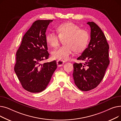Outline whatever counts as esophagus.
Listing matches in <instances>:
<instances>
[{"label":"esophagus","instance_id":"1","mask_svg":"<svg viewBox=\"0 0 121 121\" xmlns=\"http://www.w3.org/2000/svg\"><path fill=\"white\" fill-rule=\"evenodd\" d=\"M65 63V62L62 60H58L57 61V65L58 67H61Z\"/></svg>","mask_w":121,"mask_h":121}]
</instances>
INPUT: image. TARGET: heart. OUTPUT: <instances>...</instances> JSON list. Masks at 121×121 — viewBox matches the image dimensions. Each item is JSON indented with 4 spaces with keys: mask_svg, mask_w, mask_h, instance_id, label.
I'll use <instances>...</instances> for the list:
<instances>
[{
    "mask_svg": "<svg viewBox=\"0 0 121 121\" xmlns=\"http://www.w3.org/2000/svg\"><path fill=\"white\" fill-rule=\"evenodd\" d=\"M58 34L50 32L46 36V41L53 48L58 46L61 40L64 45L54 50L52 57L54 59L66 60L74 52H80L86 48L89 40L88 31L73 22H69L60 24L57 28Z\"/></svg>",
    "mask_w": 121,
    "mask_h": 121,
    "instance_id": "obj_1",
    "label": "heart"
}]
</instances>
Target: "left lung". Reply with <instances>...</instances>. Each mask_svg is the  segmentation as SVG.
Masks as SVG:
<instances>
[{"label":"left lung","instance_id":"left-lung-1","mask_svg":"<svg viewBox=\"0 0 121 121\" xmlns=\"http://www.w3.org/2000/svg\"><path fill=\"white\" fill-rule=\"evenodd\" d=\"M87 23L91 27V40L88 47L77 58L84 63L73 65L74 83L82 91L91 90L99 85L110 62L109 45L103 32L93 22Z\"/></svg>","mask_w":121,"mask_h":121}]
</instances>
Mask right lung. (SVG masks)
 Here are the masks:
<instances>
[{
    "instance_id": "1",
    "label": "right lung",
    "mask_w": 121,
    "mask_h": 121,
    "mask_svg": "<svg viewBox=\"0 0 121 121\" xmlns=\"http://www.w3.org/2000/svg\"><path fill=\"white\" fill-rule=\"evenodd\" d=\"M52 22L38 20L33 22L16 53L14 71L22 87L31 93L45 89L57 68L55 60L41 64L49 57L46 32Z\"/></svg>"
}]
</instances>
